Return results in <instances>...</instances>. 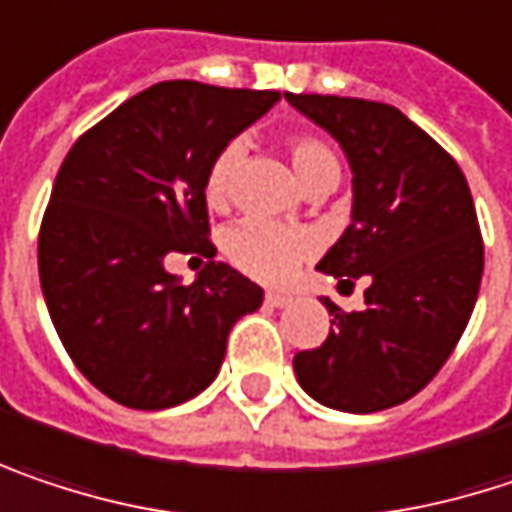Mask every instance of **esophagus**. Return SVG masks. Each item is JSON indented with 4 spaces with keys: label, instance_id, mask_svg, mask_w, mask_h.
<instances>
[{
    "label": "esophagus",
    "instance_id": "34e87169",
    "mask_svg": "<svg viewBox=\"0 0 512 512\" xmlns=\"http://www.w3.org/2000/svg\"><path fill=\"white\" fill-rule=\"evenodd\" d=\"M266 304H269V307H284V304H290V296H284V293H275V290H269V293H266Z\"/></svg>",
    "mask_w": 512,
    "mask_h": 512
}]
</instances>
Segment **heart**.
Returning <instances> with one entry per match:
<instances>
[{"label": "heart", "mask_w": 512, "mask_h": 512, "mask_svg": "<svg viewBox=\"0 0 512 512\" xmlns=\"http://www.w3.org/2000/svg\"><path fill=\"white\" fill-rule=\"evenodd\" d=\"M290 158L304 187H316L322 181H334V184L340 181L337 152L313 134H299L290 140ZM240 161H243L240 140L225 143L213 155L205 172V199L210 208L222 210L228 205ZM222 246H225V255L231 257V263L240 266L246 275H252L257 281L278 284V281H287L296 272V266L313 255L316 240L302 228L278 225L269 219H243L225 231Z\"/></svg>", "instance_id": "obj_1"}]
</instances>
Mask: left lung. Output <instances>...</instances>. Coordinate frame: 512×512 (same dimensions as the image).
Listing matches in <instances>:
<instances>
[{"instance_id":"left-lung-1","label":"left lung","mask_w":512,"mask_h":512,"mask_svg":"<svg viewBox=\"0 0 512 512\" xmlns=\"http://www.w3.org/2000/svg\"><path fill=\"white\" fill-rule=\"evenodd\" d=\"M284 96L343 146L354 175L351 225L316 269L369 278L363 310L322 299L334 328L293 369L319 404L378 413L428 387L469 325L484 275L475 202L457 161L393 105Z\"/></svg>"}]
</instances>
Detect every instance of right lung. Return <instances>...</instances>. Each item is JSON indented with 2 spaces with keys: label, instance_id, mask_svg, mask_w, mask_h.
I'll return each mask as SVG.
<instances>
[{
  "label": "right lung",
  "instance_id": "obj_1",
  "mask_svg": "<svg viewBox=\"0 0 512 512\" xmlns=\"http://www.w3.org/2000/svg\"><path fill=\"white\" fill-rule=\"evenodd\" d=\"M278 90L161 81L84 131L43 213L37 266L52 325L78 372L134 410H163L216 378L228 331L263 290L213 260L205 172ZM169 254L208 256L193 285Z\"/></svg>",
  "mask_w": 512,
  "mask_h": 512
}]
</instances>
